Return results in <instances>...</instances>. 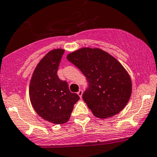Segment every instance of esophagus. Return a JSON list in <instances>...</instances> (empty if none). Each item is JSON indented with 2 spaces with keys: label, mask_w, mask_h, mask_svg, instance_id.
Here are the masks:
<instances>
[{
  "label": "esophagus",
  "mask_w": 157,
  "mask_h": 157,
  "mask_svg": "<svg viewBox=\"0 0 157 157\" xmlns=\"http://www.w3.org/2000/svg\"><path fill=\"white\" fill-rule=\"evenodd\" d=\"M77 94H78L81 98V97H82V90H81V89L79 90V91L77 92Z\"/></svg>",
  "instance_id": "1"
}]
</instances>
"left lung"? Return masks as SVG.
<instances>
[{
    "label": "left lung",
    "instance_id": "1",
    "mask_svg": "<svg viewBox=\"0 0 157 157\" xmlns=\"http://www.w3.org/2000/svg\"><path fill=\"white\" fill-rule=\"evenodd\" d=\"M67 59L86 77L88 88L82 99L99 118L114 116L130 99L132 84L123 66L100 48H82L69 54Z\"/></svg>",
    "mask_w": 157,
    "mask_h": 157
}]
</instances>
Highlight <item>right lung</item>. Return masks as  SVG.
<instances>
[{
    "instance_id": "1",
    "label": "right lung",
    "mask_w": 157,
    "mask_h": 157,
    "mask_svg": "<svg viewBox=\"0 0 157 157\" xmlns=\"http://www.w3.org/2000/svg\"><path fill=\"white\" fill-rule=\"evenodd\" d=\"M64 50L57 48L44 56L32 75L29 97L35 111L44 120L55 124L68 122L80 97L71 93L66 81L57 76Z\"/></svg>"
}]
</instances>
